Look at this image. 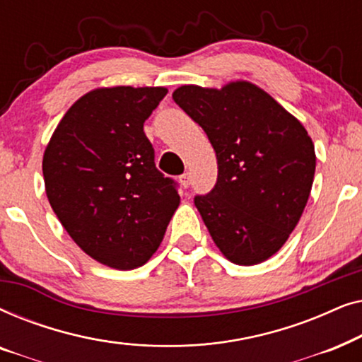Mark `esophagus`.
I'll return each instance as SVG.
<instances>
[{
  "label": "esophagus",
  "mask_w": 362,
  "mask_h": 362,
  "mask_svg": "<svg viewBox=\"0 0 362 362\" xmlns=\"http://www.w3.org/2000/svg\"><path fill=\"white\" fill-rule=\"evenodd\" d=\"M180 182H181L182 187H189V185H191V176H189V173H185V175H182V176L180 177Z\"/></svg>",
  "instance_id": "esophagus-1"
}]
</instances>
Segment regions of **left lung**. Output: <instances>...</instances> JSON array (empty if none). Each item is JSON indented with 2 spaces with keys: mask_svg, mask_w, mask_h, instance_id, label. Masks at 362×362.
I'll return each instance as SVG.
<instances>
[{
  "mask_svg": "<svg viewBox=\"0 0 362 362\" xmlns=\"http://www.w3.org/2000/svg\"><path fill=\"white\" fill-rule=\"evenodd\" d=\"M173 100L216 151L214 189L194 199L212 240L232 264H262L288 240L308 202L316 168L308 132L249 81L181 86Z\"/></svg>",
  "mask_w": 362,
  "mask_h": 362,
  "instance_id": "obj_1",
  "label": "left lung"
}]
</instances>
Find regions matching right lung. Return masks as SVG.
<instances>
[{"label":"right lung","mask_w":362,"mask_h":362,"mask_svg":"<svg viewBox=\"0 0 362 362\" xmlns=\"http://www.w3.org/2000/svg\"><path fill=\"white\" fill-rule=\"evenodd\" d=\"M166 87H98L59 122L42 156L46 194L72 240L117 270L145 265L181 197L155 166L143 123Z\"/></svg>","instance_id":"right-lung-1"}]
</instances>
